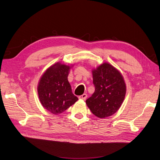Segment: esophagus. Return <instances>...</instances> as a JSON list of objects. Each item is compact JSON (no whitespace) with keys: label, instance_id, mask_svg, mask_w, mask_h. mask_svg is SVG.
I'll use <instances>...</instances> for the list:
<instances>
[{"label":"esophagus","instance_id":"obj_1","mask_svg":"<svg viewBox=\"0 0 160 160\" xmlns=\"http://www.w3.org/2000/svg\"><path fill=\"white\" fill-rule=\"evenodd\" d=\"M78 98H79V99H81V100H86L87 98V94H83L82 95L80 96Z\"/></svg>","mask_w":160,"mask_h":160}]
</instances>
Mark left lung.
Segmentation results:
<instances>
[{"instance_id":"1","label":"left lung","mask_w":160,"mask_h":160,"mask_svg":"<svg viewBox=\"0 0 160 160\" xmlns=\"http://www.w3.org/2000/svg\"><path fill=\"white\" fill-rule=\"evenodd\" d=\"M95 91L86 101L92 114L100 118L110 116L118 110L126 95V84L119 71L104 63L92 71Z\"/></svg>"}]
</instances>
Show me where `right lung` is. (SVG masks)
Returning <instances> with one entry per match:
<instances>
[{
	"mask_svg": "<svg viewBox=\"0 0 160 160\" xmlns=\"http://www.w3.org/2000/svg\"><path fill=\"white\" fill-rule=\"evenodd\" d=\"M70 66L56 63L41 77L38 97L46 110L54 114L64 112L78 100L72 92L68 80Z\"/></svg>",
	"mask_w": 160,
	"mask_h": 160,
	"instance_id": "right-lung-1",
	"label": "right lung"
}]
</instances>
